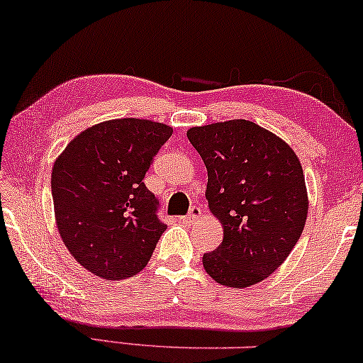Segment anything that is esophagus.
Masks as SVG:
<instances>
[{
    "mask_svg": "<svg viewBox=\"0 0 363 363\" xmlns=\"http://www.w3.org/2000/svg\"><path fill=\"white\" fill-rule=\"evenodd\" d=\"M201 214H203V213H201V208H199V206L194 204V206H191V208H189L188 216L186 217H182V220L183 222H194V220L199 219Z\"/></svg>",
    "mask_w": 363,
    "mask_h": 363,
    "instance_id": "34e87169",
    "label": "esophagus"
}]
</instances>
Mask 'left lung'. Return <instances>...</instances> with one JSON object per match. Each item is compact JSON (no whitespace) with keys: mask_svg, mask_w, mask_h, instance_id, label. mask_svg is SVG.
<instances>
[{"mask_svg":"<svg viewBox=\"0 0 363 363\" xmlns=\"http://www.w3.org/2000/svg\"><path fill=\"white\" fill-rule=\"evenodd\" d=\"M186 136L208 169L209 209L224 240L204 253L216 282L248 287L271 276L302 235L308 198L294 150L247 120L189 128Z\"/></svg>","mask_w":363,"mask_h":363,"instance_id":"8db88e82","label":"left lung"}]
</instances>
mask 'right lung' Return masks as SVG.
<instances>
[{"label":"right lung","mask_w":363,"mask_h":363,"mask_svg":"<svg viewBox=\"0 0 363 363\" xmlns=\"http://www.w3.org/2000/svg\"><path fill=\"white\" fill-rule=\"evenodd\" d=\"M172 128L138 118L87 128L52 172L60 235L74 259L107 281L138 274L167 225L144 177Z\"/></svg>","instance_id":"obj_1"}]
</instances>
